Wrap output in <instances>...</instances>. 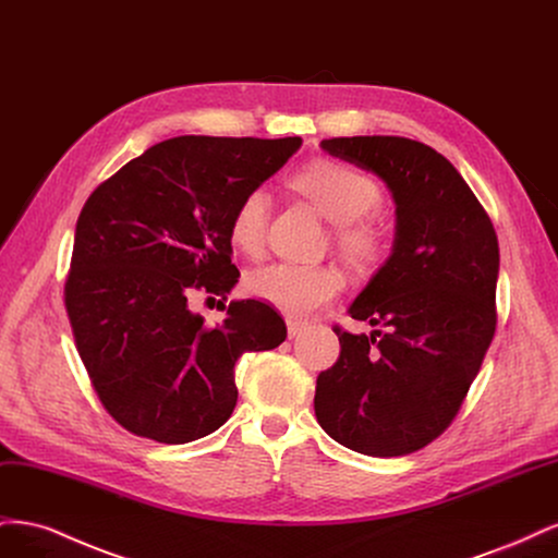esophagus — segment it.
<instances>
[{
    "label": "esophagus",
    "mask_w": 558,
    "mask_h": 558,
    "mask_svg": "<svg viewBox=\"0 0 558 558\" xmlns=\"http://www.w3.org/2000/svg\"><path fill=\"white\" fill-rule=\"evenodd\" d=\"M286 328H289V337H298L302 330L307 328V320L289 316V318H286Z\"/></svg>",
    "instance_id": "34e87169"
}]
</instances>
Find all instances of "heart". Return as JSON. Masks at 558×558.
Wrapping results in <instances>:
<instances>
[{
	"instance_id": "1",
	"label": "heart",
	"mask_w": 558,
	"mask_h": 558,
	"mask_svg": "<svg viewBox=\"0 0 558 558\" xmlns=\"http://www.w3.org/2000/svg\"><path fill=\"white\" fill-rule=\"evenodd\" d=\"M293 189L314 202V207L330 218L340 251L353 263H369L379 256L384 232L379 223L365 218L373 211L381 191L373 177L340 160H314L293 177ZM269 214V195L251 189L234 205L228 223L230 242L240 251L256 256L263 248ZM344 277L332 265L269 263L246 277V291L291 316H305L340 295Z\"/></svg>"
}]
</instances>
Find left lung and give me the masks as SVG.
<instances>
[{"instance_id": "left-lung-1", "label": "left lung", "mask_w": 558, "mask_h": 558, "mask_svg": "<svg viewBox=\"0 0 558 558\" xmlns=\"http://www.w3.org/2000/svg\"><path fill=\"white\" fill-rule=\"evenodd\" d=\"M320 148L388 185L396 240L349 307L377 330L332 328L340 359L316 379V421L359 453H412L449 428L494 340L496 230L456 167L426 144L375 134Z\"/></svg>"}]
</instances>
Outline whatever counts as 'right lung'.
<instances>
[{
  "mask_svg": "<svg viewBox=\"0 0 558 558\" xmlns=\"http://www.w3.org/2000/svg\"><path fill=\"white\" fill-rule=\"evenodd\" d=\"M300 144L185 134L150 146L86 199L64 307L95 393L125 430L165 445L218 430L238 404L234 363L286 340L265 302L232 300L209 328L189 300H228L240 277L230 214Z\"/></svg>",
  "mask_w": 558,
  "mask_h": 558,
  "instance_id": "obj_1",
  "label": "right lung"
}]
</instances>
